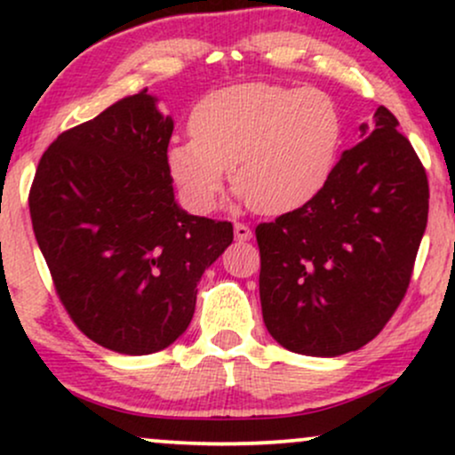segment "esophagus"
Wrapping results in <instances>:
<instances>
[{
    "label": "esophagus",
    "mask_w": 455,
    "mask_h": 455,
    "mask_svg": "<svg viewBox=\"0 0 455 455\" xmlns=\"http://www.w3.org/2000/svg\"><path fill=\"white\" fill-rule=\"evenodd\" d=\"M233 233H235V239H237V242H248V239L252 237V228L243 222H235Z\"/></svg>",
    "instance_id": "esophagus-1"
}]
</instances>
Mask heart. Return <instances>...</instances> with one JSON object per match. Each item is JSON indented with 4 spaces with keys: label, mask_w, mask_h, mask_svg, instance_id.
<instances>
[{
    "label": "heart",
    "mask_w": 455,
    "mask_h": 455,
    "mask_svg": "<svg viewBox=\"0 0 455 455\" xmlns=\"http://www.w3.org/2000/svg\"><path fill=\"white\" fill-rule=\"evenodd\" d=\"M342 113L316 87L242 83L207 93L190 139L166 149V169L190 212L210 213L231 166L239 195L260 213L304 207L325 188L342 140Z\"/></svg>",
    "instance_id": "b5f03b06"
}]
</instances>
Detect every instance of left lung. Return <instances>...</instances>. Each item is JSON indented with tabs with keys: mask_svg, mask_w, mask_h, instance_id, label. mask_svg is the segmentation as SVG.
<instances>
[{
	"mask_svg": "<svg viewBox=\"0 0 455 455\" xmlns=\"http://www.w3.org/2000/svg\"><path fill=\"white\" fill-rule=\"evenodd\" d=\"M427 175L389 108L318 195L257 227L260 307L289 351L336 357L377 338L404 299L427 224Z\"/></svg>",
	"mask_w": 455,
	"mask_h": 455,
	"instance_id": "1",
	"label": "left lung"
}]
</instances>
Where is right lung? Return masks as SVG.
I'll list each match as a JSON object with an SVG mask.
<instances>
[{"mask_svg": "<svg viewBox=\"0 0 455 455\" xmlns=\"http://www.w3.org/2000/svg\"><path fill=\"white\" fill-rule=\"evenodd\" d=\"M173 119L148 90L61 132L29 190L36 242L55 293L90 340L149 355L190 325L203 271L233 224L177 207L166 149Z\"/></svg>", "mask_w": 455, "mask_h": 455, "instance_id": "add662e5", "label": "right lung"}]
</instances>
